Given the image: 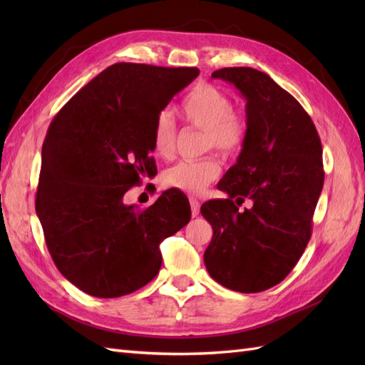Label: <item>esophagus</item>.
<instances>
[{"label":"esophagus","instance_id":"1","mask_svg":"<svg viewBox=\"0 0 365 365\" xmlns=\"http://www.w3.org/2000/svg\"><path fill=\"white\" fill-rule=\"evenodd\" d=\"M190 207H192V215H193V217L195 216H197V215H200V201H197L196 200V197H190Z\"/></svg>","mask_w":365,"mask_h":365}]
</instances>
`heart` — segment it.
<instances>
[{"mask_svg": "<svg viewBox=\"0 0 365 365\" xmlns=\"http://www.w3.org/2000/svg\"><path fill=\"white\" fill-rule=\"evenodd\" d=\"M180 113L187 123L205 132V149L231 157L242 148L247 137V121L233 109L231 97L212 83H200L187 94ZM176 129L170 113L163 111L152 130V149L158 158H170L175 150ZM220 173L215 157L197 161H180L163 172V182L170 189L200 193Z\"/></svg>", "mask_w": 365, "mask_h": 365, "instance_id": "heart-1", "label": "heart"}]
</instances>
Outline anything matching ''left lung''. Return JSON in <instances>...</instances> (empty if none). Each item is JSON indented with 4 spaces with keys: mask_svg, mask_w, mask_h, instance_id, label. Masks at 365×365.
Segmentation results:
<instances>
[{
    "mask_svg": "<svg viewBox=\"0 0 365 365\" xmlns=\"http://www.w3.org/2000/svg\"><path fill=\"white\" fill-rule=\"evenodd\" d=\"M212 77L245 98L247 137L217 184L228 197L201 207L213 228L204 263L225 288L254 294L280 283L311 239L324 182L322 141L303 106L268 74L233 67ZM245 200L250 207L240 210Z\"/></svg>",
    "mask_w": 365,
    "mask_h": 365,
    "instance_id": "1",
    "label": "left lung"
}]
</instances>
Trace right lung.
<instances>
[{
  "instance_id": "obj_1",
  "label": "right lung",
  "mask_w": 365,
  "mask_h": 365,
  "mask_svg": "<svg viewBox=\"0 0 365 365\" xmlns=\"http://www.w3.org/2000/svg\"><path fill=\"white\" fill-rule=\"evenodd\" d=\"M197 74L114 63L53 118L42 145L36 215L54 264L81 291L115 298L143 288L161 268V242L190 220L180 190L163 192L143 210L123 196L157 172L153 125Z\"/></svg>"
}]
</instances>
